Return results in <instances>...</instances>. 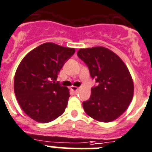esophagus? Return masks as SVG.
Wrapping results in <instances>:
<instances>
[{
    "instance_id": "obj_1",
    "label": "esophagus",
    "mask_w": 152,
    "mask_h": 152,
    "mask_svg": "<svg viewBox=\"0 0 152 152\" xmlns=\"http://www.w3.org/2000/svg\"><path fill=\"white\" fill-rule=\"evenodd\" d=\"M70 89L73 91H74V92H76L78 91V89H79V88H78L77 86H71Z\"/></svg>"
}]
</instances>
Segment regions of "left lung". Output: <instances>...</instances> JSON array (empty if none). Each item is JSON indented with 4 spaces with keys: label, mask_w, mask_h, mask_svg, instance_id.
I'll return each mask as SVG.
<instances>
[{
    "label": "left lung",
    "mask_w": 152,
    "mask_h": 152,
    "mask_svg": "<svg viewBox=\"0 0 152 152\" xmlns=\"http://www.w3.org/2000/svg\"><path fill=\"white\" fill-rule=\"evenodd\" d=\"M77 55L98 83L91 89L89 100L83 103L84 110L100 122L115 120L126 111L133 98V80L126 65L104 47L80 48Z\"/></svg>",
    "instance_id": "left-lung-1"
}]
</instances>
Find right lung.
Returning <instances> with one entry per match:
<instances>
[{
    "mask_svg": "<svg viewBox=\"0 0 152 152\" xmlns=\"http://www.w3.org/2000/svg\"><path fill=\"white\" fill-rule=\"evenodd\" d=\"M75 49L47 42L28 52L14 76V92L23 110L36 122L46 124L62 115L69 91L55 81Z\"/></svg>",
    "mask_w": 152,
    "mask_h": 152,
    "instance_id": "add662e5",
    "label": "right lung"
}]
</instances>
